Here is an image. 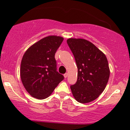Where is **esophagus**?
I'll list each match as a JSON object with an SVG mask.
<instances>
[{"label": "esophagus", "mask_w": 130, "mask_h": 130, "mask_svg": "<svg viewBox=\"0 0 130 130\" xmlns=\"http://www.w3.org/2000/svg\"><path fill=\"white\" fill-rule=\"evenodd\" d=\"M63 76L65 78H67V76H68V73H65L63 74Z\"/></svg>", "instance_id": "1"}]
</instances>
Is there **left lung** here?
Segmentation results:
<instances>
[{"mask_svg":"<svg viewBox=\"0 0 130 130\" xmlns=\"http://www.w3.org/2000/svg\"><path fill=\"white\" fill-rule=\"evenodd\" d=\"M67 44L77 67V79L70 86L76 100L87 103L103 92L110 74L107 58L93 43L82 38H69Z\"/></svg>","mask_w":130,"mask_h":130,"instance_id":"obj_1","label":"left lung"}]
</instances>
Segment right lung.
Returning <instances> with one entry per match:
<instances>
[{"mask_svg": "<svg viewBox=\"0 0 130 130\" xmlns=\"http://www.w3.org/2000/svg\"><path fill=\"white\" fill-rule=\"evenodd\" d=\"M61 37H46L26 51L21 60L20 75L24 87L37 99L47 98L64 79L57 71L55 54L62 44Z\"/></svg>", "mask_w": 130, "mask_h": 130, "instance_id": "1", "label": "right lung"}]
</instances>
